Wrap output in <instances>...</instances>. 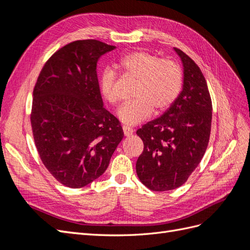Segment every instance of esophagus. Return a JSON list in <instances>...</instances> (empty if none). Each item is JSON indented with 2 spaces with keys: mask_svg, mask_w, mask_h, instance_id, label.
Segmentation results:
<instances>
[{
  "mask_svg": "<svg viewBox=\"0 0 250 250\" xmlns=\"http://www.w3.org/2000/svg\"><path fill=\"white\" fill-rule=\"evenodd\" d=\"M123 129H124V133H125V136H130V135L133 134V132H134L133 127H131L130 125H125L123 126Z\"/></svg>",
  "mask_w": 250,
  "mask_h": 250,
  "instance_id": "1",
  "label": "esophagus"
}]
</instances>
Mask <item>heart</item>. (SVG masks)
Returning a JSON list of instances; mask_svg holds the SVG:
<instances>
[{"instance_id":"1","label":"heart","mask_w":250,"mask_h":250,"mask_svg":"<svg viewBox=\"0 0 250 250\" xmlns=\"http://www.w3.org/2000/svg\"><path fill=\"white\" fill-rule=\"evenodd\" d=\"M124 77L136 81L133 87L135 99L118 111L119 119L127 125H136L152 114L167 111L179 97L183 85L181 66L169 57H160L147 51H134L119 62ZM103 97L117 105L121 96L117 90V77L113 69H105L100 78Z\"/></svg>"}]
</instances>
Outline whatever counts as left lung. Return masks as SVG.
Segmentation results:
<instances>
[{
  "label": "left lung",
  "mask_w": 250,
  "mask_h": 250,
  "mask_svg": "<svg viewBox=\"0 0 250 250\" xmlns=\"http://www.w3.org/2000/svg\"><path fill=\"white\" fill-rule=\"evenodd\" d=\"M184 67L181 94L160 118L136 131L144 150L136 162L142 183L153 191L175 189L200 163L211 133L212 100L198 65L175 48Z\"/></svg>",
  "instance_id": "obj_1"
}]
</instances>
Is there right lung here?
<instances>
[{
  "label": "right lung",
  "mask_w": 250,
  "mask_h": 250,
  "mask_svg": "<svg viewBox=\"0 0 250 250\" xmlns=\"http://www.w3.org/2000/svg\"><path fill=\"white\" fill-rule=\"evenodd\" d=\"M115 49L75 40L45 62L33 91L31 125L40 160L57 181L80 188L106 170L124 138L120 121L103 107L99 57Z\"/></svg>",
  "instance_id": "1"
}]
</instances>
